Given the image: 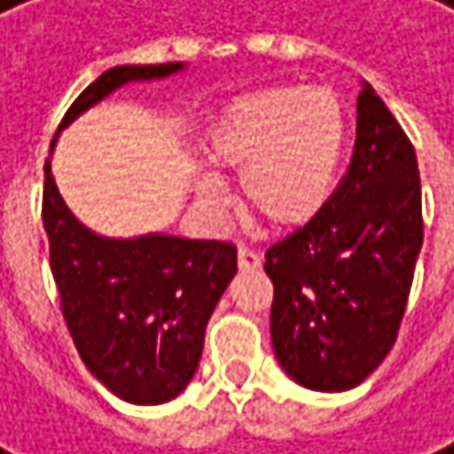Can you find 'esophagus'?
Instances as JSON below:
<instances>
[{"label": "esophagus", "mask_w": 454, "mask_h": 454, "mask_svg": "<svg viewBox=\"0 0 454 454\" xmlns=\"http://www.w3.org/2000/svg\"><path fill=\"white\" fill-rule=\"evenodd\" d=\"M262 265V257L248 252V248H238V268L240 270H257Z\"/></svg>", "instance_id": "esophagus-1"}]
</instances>
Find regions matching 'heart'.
<instances>
[{
    "label": "heart",
    "mask_w": 454,
    "mask_h": 454,
    "mask_svg": "<svg viewBox=\"0 0 454 454\" xmlns=\"http://www.w3.org/2000/svg\"><path fill=\"white\" fill-rule=\"evenodd\" d=\"M347 107L330 89L268 86L232 99L208 137V160L240 173V202L281 232L314 224L335 194L347 156ZM202 206L219 208L224 189L211 176L194 178Z\"/></svg>",
    "instance_id": "obj_1"
}]
</instances>
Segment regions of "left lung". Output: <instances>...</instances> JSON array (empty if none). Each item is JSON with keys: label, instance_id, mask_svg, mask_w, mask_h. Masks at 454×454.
Returning <instances> with one entry per match:
<instances>
[{"label": "left lung", "instance_id": "1", "mask_svg": "<svg viewBox=\"0 0 454 454\" xmlns=\"http://www.w3.org/2000/svg\"><path fill=\"white\" fill-rule=\"evenodd\" d=\"M422 248L414 148L360 81L352 165L325 214L265 252L270 341L301 387L344 393L387 357Z\"/></svg>", "mask_w": 454, "mask_h": 454}]
</instances>
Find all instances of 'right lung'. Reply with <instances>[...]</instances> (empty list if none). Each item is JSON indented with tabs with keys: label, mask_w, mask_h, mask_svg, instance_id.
<instances>
[{
	"label": "right lung",
	"mask_w": 454,
	"mask_h": 454,
	"mask_svg": "<svg viewBox=\"0 0 454 454\" xmlns=\"http://www.w3.org/2000/svg\"><path fill=\"white\" fill-rule=\"evenodd\" d=\"M184 70V61L110 67L73 102L59 132L124 86L168 81ZM43 224L61 314L94 379L137 406L181 395L200 365L206 325L238 273L235 246L165 232L99 235L64 202L51 162Z\"/></svg>",
	"instance_id": "obj_1"
}]
</instances>
